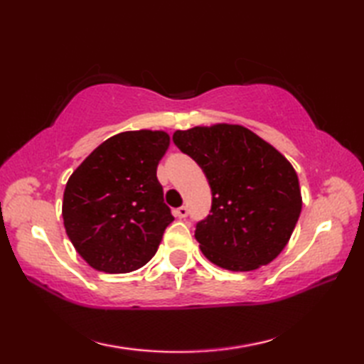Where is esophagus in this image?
<instances>
[{
  "label": "esophagus",
  "mask_w": 364,
  "mask_h": 364,
  "mask_svg": "<svg viewBox=\"0 0 364 364\" xmlns=\"http://www.w3.org/2000/svg\"><path fill=\"white\" fill-rule=\"evenodd\" d=\"M173 213H175V215H176V218H180V219H184V218H188V214H189V210H188V206H180V208H176V210H175Z\"/></svg>",
  "instance_id": "34e87169"
}]
</instances>
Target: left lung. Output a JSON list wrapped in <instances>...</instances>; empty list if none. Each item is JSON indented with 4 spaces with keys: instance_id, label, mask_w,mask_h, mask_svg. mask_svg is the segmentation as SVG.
Returning a JSON list of instances; mask_svg holds the SVG:
<instances>
[{
    "instance_id": "1",
    "label": "left lung",
    "mask_w": 364,
    "mask_h": 364,
    "mask_svg": "<svg viewBox=\"0 0 364 364\" xmlns=\"http://www.w3.org/2000/svg\"><path fill=\"white\" fill-rule=\"evenodd\" d=\"M172 139L202 167L211 188V214L196 227L205 257L233 272L274 261L301 211L299 178L291 162L241 125L178 129Z\"/></svg>"
}]
</instances>
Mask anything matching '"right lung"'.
I'll return each mask as SVG.
<instances>
[{
    "mask_svg": "<svg viewBox=\"0 0 364 364\" xmlns=\"http://www.w3.org/2000/svg\"><path fill=\"white\" fill-rule=\"evenodd\" d=\"M168 144L164 131H125L98 145L68 178L64 227L89 266L127 274L156 253L173 220L156 178Z\"/></svg>",
    "mask_w": 364,
    "mask_h": 364,
    "instance_id": "right-lung-1",
    "label": "right lung"
}]
</instances>
